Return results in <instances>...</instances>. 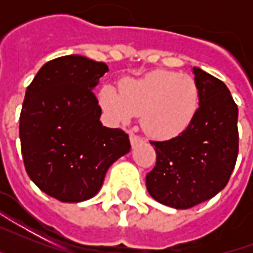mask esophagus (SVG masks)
<instances>
[{"label":"esophagus","instance_id":"34e87169","mask_svg":"<svg viewBox=\"0 0 253 253\" xmlns=\"http://www.w3.org/2000/svg\"><path fill=\"white\" fill-rule=\"evenodd\" d=\"M130 142H131V146L132 147H136L139 144V143L143 142V139L140 138V136H138V135L135 134H131L130 135Z\"/></svg>","mask_w":253,"mask_h":253}]
</instances>
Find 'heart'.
I'll return each mask as SVG.
<instances>
[{"instance_id":"obj_1","label":"heart","mask_w":253,"mask_h":253,"mask_svg":"<svg viewBox=\"0 0 253 253\" xmlns=\"http://www.w3.org/2000/svg\"><path fill=\"white\" fill-rule=\"evenodd\" d=\"M118 91L111 85L99 90V106L113 121L128 123L142 114V127L155 139H172L193 122L200 90L189 75L158 69L139 79H123Z\"/></svg>"}]
</instances>
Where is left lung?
Returning a JSON list of instances; mask_svg holds the SVG:
<instances>
[{"mask_svg":"<svg viewBox=\"0 0 253 253\" xmlns=\"http://www.w3.org/2000/svg\"><path fill=\"white\" fill-rule=\"evenodd\" d=\"M200 107L190 126L167 142H151L156 166L147 190L160 204L189 209L216 196L227 185L239 151L238 106L228 87L193 67Z\"/></svg>","mask_w":253,"mask_h":253,"instance_id":"left-lung-1","label":"left lung"}]
</instances>
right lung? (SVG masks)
Returning a JSON list of instances; mask_svg holds the SVG:
<instances>
[{
  "mask_svg": "<svg viewBox=\"0 0 253 253\" xmlns=\"http://www.w3.org/2000/svg\"><path fill=\"white\" fill-rule=\"evenodd\" d=\"M105 63L68 55L45 63L29 85L19 117L26 172L45 194L83 202L102 186L107 169L130 152L128 135L102 126L93 93Z\"/></svg>",
  "mask_w": 253,
  "mask_h": 253,
  "instance_id": "obj_1",
  "label": "right lung"
}]
</instances>
